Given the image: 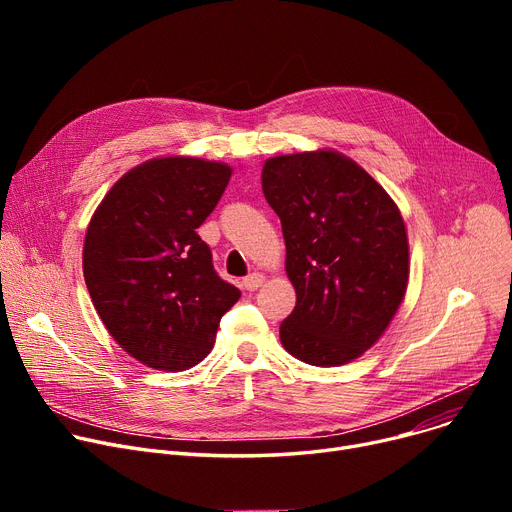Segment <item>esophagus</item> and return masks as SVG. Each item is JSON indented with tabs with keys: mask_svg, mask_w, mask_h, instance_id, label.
Returning <instances> with one entry per match:
<instances>
[{
	"mask_svg": "<svg viewBox=\"0 0 512 512\" xmlns=\"http://www.w3.org/2000/svg\"><path fill=\"white\" fill-rule=\"evenodd\" d=\"M263 274H259V272H255V274H249L245 280H242V286H245V290H249V292H253V290H257L261 284H263Z\"/></svg>",
	"mask_w": 512,
	"mask_h": 512,
	"instance_id": "esophagus-1",
	"label": "esophagus"
}]
</instances>
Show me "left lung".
<instances>
[{"label": "left lung", "mask_w": 512, "mask_h": 512, "mask_svg": "<svg viewBox=\"0 0 512 512\" xmlns=\"http://www.w3.org/2000/svg\"><path fill=\"white\" fill-rule=\"evenodd\" d=\"M263 195L278 213L297 305L280 324L286 351L309 365L361 357L405 299L409 242L394 201L336 151L265 161Z\"/></svg>", "instance_id": "left-lung-1"}]
</instances>
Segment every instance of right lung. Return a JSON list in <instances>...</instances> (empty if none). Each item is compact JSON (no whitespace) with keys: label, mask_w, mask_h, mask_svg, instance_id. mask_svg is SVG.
<instances>
[{"label":"right lung","mask_w":512,"mask_h":512,"mask_svg":"<svg viewBox=\"0 0 512 512\" xmlns=\"http://www.w3.org/2000/svg\"><path fill=\"white\" fill-rule=\"evenodd\" d=\"M230 174L218 161L157 157L124 174L91 218L83 249L91 301L107 332L147 367L197 365L240 299L197 234Z\"/></svg>","instance_id":"add662e5"}]
</instances>
